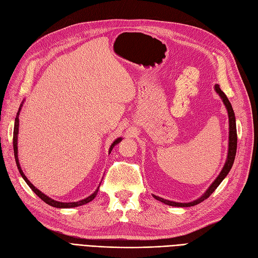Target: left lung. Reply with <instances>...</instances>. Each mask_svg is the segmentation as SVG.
Returning <instances> with one entry per match:
<instances>
[{
  "label": "left lung",
  "instance_id": "8db88e82",
  "mask_svg": "<svg viewBox=\"0 0 258 258\" xmlns=\"http://www.w3.org/2000/svg\"><path fill=\"white\" fill-rule=\"evenodd\" d=\"M215 90L216 92L219 94V96L221 97L222 101L224 102L225 106H226V110H227V113H228V122H229V136H228V153H227V158H226V162L223 166V168H222L221 173L219 174V176L216 178V180L212 182L209 188L207 189V191L204 193L202 197L198 200H195L193 202H190V203H177V202H173V201H168V200H164L162 198H159V197H156V195H153V197L160 201L162 202L163 204H166V205H170V206H174V207H191V206H194V205H198V204H200L201 202L205 201L207 198H209L211 193L214 192L219 184L222 182V180H223L225 177L227 176V174L229 173L230 168H232L233 164H234V161H235V157H236V150H237V129H236V118H235V113H234V110L232 108V104H230L228 98L226 97V95L221 91V88L219 86V84H216L215 85Z\"/></svg>",
  "mask_w": 258,
  "mask_h": 258
}]
</instances>
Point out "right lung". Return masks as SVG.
<instances>
[{
	"mask_svg": "<svg viewBox=\"0 0 258 258\" xmlns=\"http://www.w3.org/2000/svg\"><path fill=\"white\" fill-rule=\"evenodd\" d=\"M22 103H23V102H22ZM21 108H22V104L20 105L19 111H18L17 116H16V118H15L14 139H13V141H14V154H15V159H16V164H17V166H18V170H19V172H20V174H21V176H22V178L25 180V182L29 184L30 188L33 190V192H34L35 194L37 195V197H39L44 203H47L48 205H50V206H52V207H56V208H73V207L82 206V205H84V204H87V203H90L91 201H93V200L96 198L97 193H98L100 184L98 185V188L96 189V191H95L93 194H91L90 197L84 199V200L78 201V202H72V203H61V202L54 201V200H52L51 198L47 197L46 194H43L41 191H39V190L36 188V186H35L32 182H30V180H29L28 178H26V176L24 175L23 171L21 170V166H20V163H19V159H18V146H17V145H18V133H19V114H20ZM120 141H121V138H118V139H116V140H115V141L113 142L111 147H110V149H109V154L111 153V150L113 149V147H114L115 145H117Z\"/></svg>",
	"mask_w": 258,
	"mask_h": 258,
	"instance_id": "add662e5",
	"label": "right lung"
}]
</instances>
